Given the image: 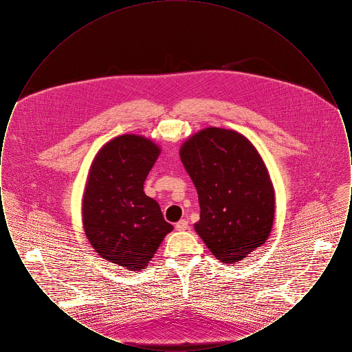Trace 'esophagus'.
<instances>
[{"mask_svg":"<svg viewBox=\"0 0 352 352\" xmlns=\"http://www.w3.org/2000/svg\"><path fill=\"white\" fill-rule=\"evenodd\" d=\"M188 228V221L186 220V219H182V220H179L178 223H175V230L177 231H184V230H187Z\"/></svg>","mask_w":352,"mask_h":352,"instance_id":"1","label":"esophagus"}]
</instances>
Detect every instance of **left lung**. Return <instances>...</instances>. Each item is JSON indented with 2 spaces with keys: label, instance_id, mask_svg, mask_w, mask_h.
<instances>
[{
  "label": "left lung",
  "instance_id": "8db88e82",
  "mask_svg": "<svg viewBox=\"0 0 352 352\" xmlns=\"http://www.w3.org/2000/svg\"><path fill=\"white\" fill-rule=\"evenodd\" d=\"M181 160L197 187L195 231L224 264H234L268 239L274 191L258 151L234 131L207 128L188 138Z\"/></svg>",
  "mask_w": 352,
  "mask_h": 352
}]
</instances>
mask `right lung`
<instances>
[{
	"instance_id": "1",
	"label": "right lung",
	"mask_w": 352,
	"mask_h": 352,
	"mask_svg": "<svg viewBox=\"0 0 352 352\" xmlns=\"http://www.w3.org/2000/svg\"><path fill=\"white\" fill-rule=\"evenodd\" d=\"M160 148L135 134L105 144L89 170L83 198L85 234L102 258L128 270L145 268L173 230L144 182Z\"/></svg>"
}]
</instances>
